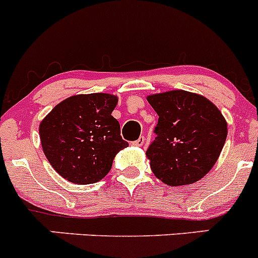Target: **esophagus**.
Here are the masks:
<instances>
[{"mask_svg":"<svg viewBox=\"0 0 258 258\" xmlns=\"http://www.w3.org/2000/svg\"><path fill=\"white\" fill-rule=\"evenodd\" d=\"M132 144H133V146H136V147H142L144 144V137H139L137 141L132 142Z\"/></svg>","mask_w":258,"mask_h":258,"instance_id":"34e87169","label":"esophagus"}]
</instances>
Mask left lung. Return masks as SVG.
Here are the masks:
<instances>
[{
	"label": "left lung",
	"instance_id": "8db88e82",
	"mask_svg": "<svg viewBox=\"0 0 258 258\" xmlns=\"http://www.w3.org/2000/svg\"><path fill=\"white\" fill-rule=\"evenodd\" d=\"M158 115L147 149L154 176L170 186L188 185L213 168L224 147L227 121L207 97L175 90L147 97Z\"/></svg>",
	"mask_w": 258,
	"mask_h": 258
}]
</instances>
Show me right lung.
Wrapping results in <instances>:
<instances>
[{
    "label": "right lung",
    "mask_w": 258,
    "mask_h": 258,
    "mask_svg": "<svg viewBox=\"0 0 258 258\" xmlns=\"http://www.w3.org/2000/svg\"><path fill=\"white\" fill-rule=\"evenodd\" d=\"M117 97L76 95L54 107L39 125L41 147L51 167L78 185L95 183L111 170L119 151L127 147L111 115Z\"/></svg>",
    "instance_id": "obj_1"
}]
</instances>
